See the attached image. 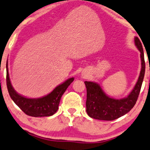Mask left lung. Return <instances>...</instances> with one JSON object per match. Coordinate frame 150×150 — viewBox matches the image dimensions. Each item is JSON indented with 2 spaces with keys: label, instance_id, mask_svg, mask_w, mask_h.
<instances>
[{
  "label": "left lung",
  "instance_id": "1",
  "mask_svg": "<svg viewBox=\"0 0 150 150\" xmlns=\"http://www.w3.org/2000/svg\"><path fill=\"white\" fill-rule=\"evenodd\" d=\"M134 42L137 49L141 52V70L135 86L127 97L121 99L111 98L105 95L98 83L93 81H84L87 91L86 112L91 118L112 121L125 115L134 106L140 93L145 71L142 44L138 37H135Z\"/></svg>",
  "mask_w": 150,
  "mask_h": 150
}]
</instances>
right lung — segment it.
Returning a JSON list of instances; mask_svg holds the SVG:
<instances>
[{
    "instance_id": "obj_1",
    "label": "right lung",
    "mask_w": 150,
    "mask_h": 150,
    "mask_svg": "<svg viewBox=\"0 0 150 150\" xmlns=\"http://www.w3.org/2000/svg\"><path fill=\"white\" fill-rule=\"evenodd\" d=\"M7 69V86L9 94L14 101V103L25 112L26 115L35 117H49L56 112L58 110L59 101L62 96L69 86L74 80L71 77L62 84L57 86L55 88L49 95L37 99H30L23 97L18 94L11 85L9 79V72H8L7 62L6 65Z\"/></svg>"
}]
</instances>
